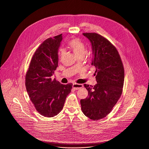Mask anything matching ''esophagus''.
Returning a JSON list of instances; mask_svg holds the SVG:
<instances>
[{
  "label": "esophagus",
  "instance_id": "obj_1",
  "mask_svg": "<svg viewBox=\"0 0 149 149\" xmlns=\"http://www.w3.org/2000/svg\"><path fill=\"white\" fill-rule=\"evenodd\" d=\"M83 87V86L81 84H76V83H74L73 84V88L74 90H79L81 88H82Z\"/></svg>",
  "mask_w": 149,
  "mask_h": 149
}]
</instances>
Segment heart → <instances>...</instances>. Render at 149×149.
<instances>
[{
    "label": "heart",
    "instance_id": "b5f03b06",
    "mask_svg": "<svg viewBox=\"0 0 149 149\" xmlns=\"http://www.w3.org/2000/svg\"><path fill=\"white\" fill-rule=\"evenodd\" d=\"M69 46L73 50L75 55L78 56H84L86 51V47L85 44L80 39H74L72 40H70L69 42ZM65 54V50L64 49H61L59 51V59H61L62 56H63Z\"/></svg>",
    "mask_w": 149,
    "mask_h": 149
}]
</instances>
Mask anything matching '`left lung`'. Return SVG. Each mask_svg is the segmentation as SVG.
Wrapping results in <instances>:
<instances>
[{
    "instance_id": "8db88e82",
    "label": "left lung",
    "mask_w": 149,
    "mask_h": 149,
    "mask_svg": "<svg viewBox=\"0 0 149 149\" xmlns=\"http://www.w3.org/2000/svg\"><path fill=\"white\" fill-rule=\"evenodd\" d=\"M91 43L97 84H84L88 92L86 99H81V110L94 121L107 116L121 95L124 81V69L116 47L106 38L97 33H83Z\"/></svg>"
}]
</instances>
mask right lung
<instances>
[{
    "label": "right lung",
    "mask_w": 149,
    "mask_h": 149,
    "mask_svg": "<svg viewBox=\"0 0 149 149\" xmlns=\"http://www.w3.org/2000/svg\"><path fill=\"white\" fill-rule=\"evenodd\" d=\"M62 40V34L45 40L35 52L25 75L29 98L37 111L47 117L61 112L73 86L51 79L58 66V50Z\"/></svg>",
    "instance_id": "right-lung-1"
}]
</instances>
